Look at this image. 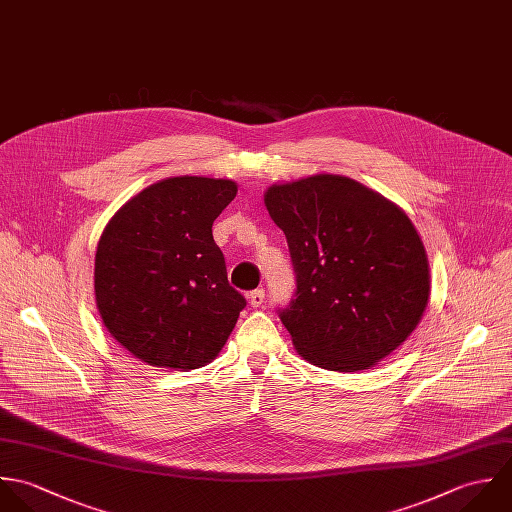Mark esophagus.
<instances>
[{
  "label": "esophagus",
  "mask_w": 512,
  "mask_h": 512,
  "mask_svg": "<svg viewBox=\"0 0 512 512\" xmlns=\"http://www.w3.org/2000/svg\"><path fill=\"white\" fill-rule=\"evenodd\" d=\"M247 299H249L251 307H261L265 303V291L263 289H255V291H251L247 295Z\"/></svg>",
  "instance_id": "esophagus-1"
}]
</instances>
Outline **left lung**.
<instances>
[{
  "label": "left lung",
  "mask_w": 512,
  "mask_h": 512,
  "mask_svg": "<svg viewBox=\"0 0 512 512\" xmlns=\"http://www.w3.org/2000/svg\"><path fill=\"white\" fill-rule=\"evenodd\" d=\"M263 198L297 273V299L281 312L295 350L318 368L358 372L404 344L431 291L406 211L338 174L273 184Z\"/></svg>",
  "instance_id": "obj_1"
}]
</instances>
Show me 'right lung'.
<instances>
[{
    "label": "right lung",
    "mask_w": 512,
    "mask_h": 512,
    "mask_svg": "<svg viewBox=\"0 0 512 512\" xmlns=\"http://www.w3.org/2000/svg\"><path fill=\"white\" fill-rule=\"evenodd\" d=\"M237 194L227 178L174 176L122 205L95 255V299L110 336L148 366L213 362L245 299L229 287L211 225Z\"/></svg>",
    "instance_id": "add662e5"
}]
</instances>
